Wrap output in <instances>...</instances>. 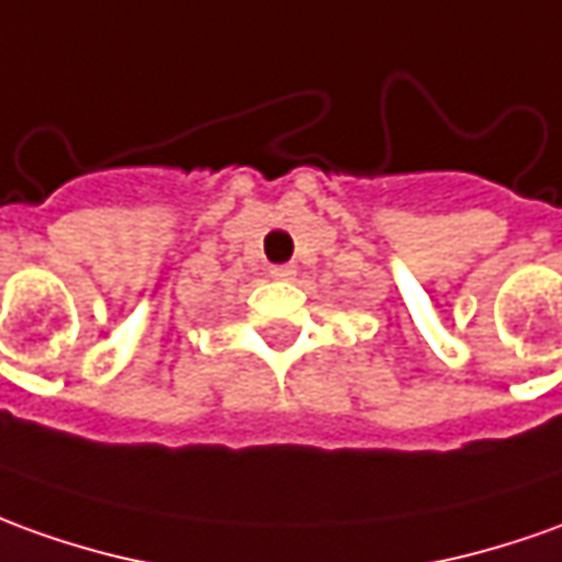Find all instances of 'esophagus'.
<instances>
[{"label":"esophagus","mask_w":562,"mask_h":562,"mask_svg":"<svg viewBox=\"0 0 562 562\" xmlns=\"http://www.w3.org/2000/svg\"><path fill=\"white\" fill-rule=\"evenodd\" d=\"M269 274H272V278H281V281H288V278H293V274H296V269H293V266H272V269H269Z\"/></svg>","instance_id":"1"}]
</instances>
